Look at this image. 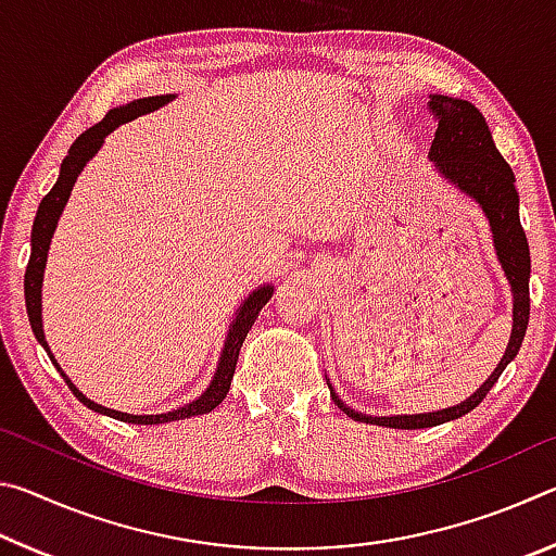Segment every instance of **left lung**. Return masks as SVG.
Returning a JSON list of instances; mask_svg holds the SVG:
<instances>
[{"instance_id": "obj_1", "label": "left lung", "mask_w": 556, "mask_h": 556, "mask_svg": "<svg viewBox=\"0 0 556 556\" xmlns=\"http://www.w3.org/2000/svg\"><path fill=\"white\" fill-rule=\"evenodd\" d=\"M429 112L437 119L434 142L429 149V159L439 168V174L454 184L460 193H466L481 205L493 230L495 255L507 277L513 291V333L505 355L497 363L491 378L478 388L466 402L456 407L427 412V414H394V417H370L351 407H345L331 388L333 402L348 417L365 425H378L390 429H427L444 425V421L458 419L476 409L483 397L491 392L501 378L507 363L520 351L522 338L530 321V244H527L525 230L520 225V195L515 188V174L507 166L503 154L495 149V142L488 129L485 117L468 100H456L448 96H431Z\"/></svg>"}]
</instances>
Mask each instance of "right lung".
<instances>
[{"mask_svg": "<svg viewBox=\"0 0 556 556\" xmlns=\"http://www.w3.org/2000/svg\"><path fill=\"white\" fill-rule=\"evenodd\" d=\"M174 98L176 96H152V98L131 100V102H127V105L110 110L108 115L98 122V125H92L90 129L83 131L78 139H75L61 164L59 181H55L51 191L43 195V201L39 203V211H36L34 228H31V257H29V265H26V275H24L26 314H29L31 331L36 336V341L43 345L46 353H49L51 363L59 368L63 380L68 382V388L73 390L75 397H78L92 412L108 414V417H112V419L127 421V425H166V421L199 417V414L213 412L215 407H218V404L225 400V394H228V390H230V380L235 375V365H238V355H240L244 336H248L252 324H255L260 308L267 304V301L271 299V291H275V287H269V285L260 287L242 301V306L238 308V314H235L232 324H230V331H228V338H225V345H223V353L218 361V370H215L208 388H205V392L199 400L188 402V404H184V407H176L166 414H127V412L102 407V404L88 400L86 394L75 388L68 375L61 370V365L55 363L51 348H49V343H46L43 324H41V285H43V269H46V257H49V244L53 238V230H55V225H59L65 203H68V195L73 191L75 178H78V174L83 172V166H86L90 159L98 154V149L102 147V142H105V137L112 129L125 125V122L135 119L139 115H147V112L159 110L162 105H166V102H172Z\"/></svg>", "mask_w": 556, "mask_h": 556, "instance_id": "1", "label": "right lung"}]
</instances>
